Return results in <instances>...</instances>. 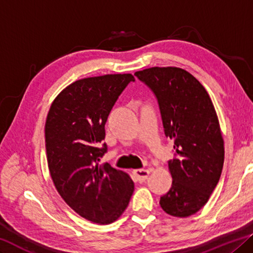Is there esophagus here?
<instances>
[{
    "label": "esophagus",
    "mask_w": 253,
    "mask_h": 253,
    "mask_svg": "<svg viewBox=\"0 0 253 253\" xmlns=\"http://www.w3.org/2000/svg\"><path fill=\"white\" fill-rule=\"evenodd\" d=\"M133 173L135 174V177L137 179L138 182H144L148 178V175H150V170L138 169V170H134Z\"/></svg>",
    "instance_id": "34e87169"
}]
</instances>
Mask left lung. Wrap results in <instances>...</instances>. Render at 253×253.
Masks as SVG:
<instances>
[{"label": "left lung", "mask_w": 253, "mask_h": 253, "mask_svg": "<svg viewBox=\"0 0 253 253\" xmlns=\"http://www.w3.org/2000/svg\"><path fill=\"white\" fill-rule=\"evenodd\" d=\"M158 98L164 133L173 139L170 190L160 199L167 214L189 217L205 206L222 173L224 139L217 114L203 84L175 66L135 72Z\"/></svg>", "instance_id": "1"}]
</instances>
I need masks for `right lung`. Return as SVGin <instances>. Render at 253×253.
Wrapping results in <instances>:
<instances>
[{
  "mask_svg": "<svg viewBox=\"0 0 253 253\" xmlns=\"http://www.w3.org/2000/svg\"><path fill=\"white\" fill-rule=\"evenodd\" d=\"M133 74L78 80L51 102L45 124L48 169L61 197L81 217L100 225L117 220L129 204L134 182L125 171L99 164L107 145L108 116Z\"/></svg>",
  "mask_w": 253,
  "mask_h": 253,
  "instance_id": "right-lung-1",
  "label": "right lung"
}]
</instances>
